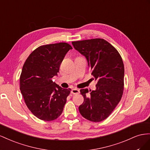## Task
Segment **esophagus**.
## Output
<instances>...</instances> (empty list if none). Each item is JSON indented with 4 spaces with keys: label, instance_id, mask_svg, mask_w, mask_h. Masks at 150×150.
Here are the masks:
<instances>
[{
    "label": "esophagus",
    "instance_id": "obj_1",
    "mask_svg": "<svg viewBox=\"0 0 150 150\" xmlns=\"http://www.w3.org/2000/svg\"><path fill=\"white\" fill-rule=\"evenodd\" d=\"M71 93L72 94H79V93H80V91H79V89H77V88H73V89L71 90Z\"/></svg>",
    "mask_w": 150,
    "mask_h": 150
}]
</instances>
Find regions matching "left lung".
I'll return each instance as SVG.
<instances>
[{
  "instance_id": "obj_1",
  "label": "left lung",
  "mask_w": 150,
  "mask_h": 150,
  "mask_svg": "<svg viewBox=\"0 0 150 150\" xmlns=\"http://www.w3.org/2000/svg\"><path fill=\"white\" fill-rule=\"evenodd\" d=\"M74 48L86 58L91 75L97 81L96 91L81 89L84 101L79 108L92 122L104 120L120 102L124 90L125 67L117 50L104 39L73 41Z\"/></svg>"
}]
</instances>
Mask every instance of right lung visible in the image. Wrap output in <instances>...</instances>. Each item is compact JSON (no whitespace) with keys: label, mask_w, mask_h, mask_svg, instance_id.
<instances>
[{"label":"right lung","mask_w":150,"mask_h":150,"mask_svg":"<svg viewBox=\"0 0 150 150\" xmlns=\"http://www.w3.org/2000/svg\"><path fill=\"white\" fill-rule=\"evenodd\" d=\"M72 47L67 42L39 46L25 60L20 76V90L25 103L36 117L45 121L63 112L70 88H63L52 79L57 75L65 54Z\"/></svg>","instance_id":"1"}]
</instances>
